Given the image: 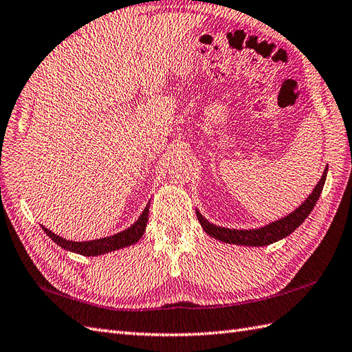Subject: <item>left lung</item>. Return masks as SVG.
Wrapping results in <instances>:
<instances>
[{
    "label": "left lung",
    "mask_w": 352,
    "mask_h": 352,
    "mask_svg": "<svg viewBox=\"0 0 352 352\" xmlns=\"http://www.w3.org/2000/svg\"><path fill=\"white\" fill-rule=\"evenodd\" d=\"M329 166H325L322 176L315 185L312 192L307 195V199L296 208L293 212L288 213L287 217H282L276 221H272L269 224L261 226L258 228H248V230H237V228H227L221 227L217 224H212L208 219H206L200 210H197V218L200 221V226L204 230L206 234L210 237L217 239V241L222 243H230V245H237V246H267L275 243L278 241H282L287 236H289L296 228L303 224V221L309 217L312 212L315 203L318 201L320 194L322 191V186L325 184V177H327Z\"/></svg>",
    "instance_id": "obj_1"
}]
</instances>
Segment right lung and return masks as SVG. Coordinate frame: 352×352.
Returning <instances> with one entry per match:
<instances>
[{
  "mask_svg": "<svg viewBox=\"0 0 352 352\" xmlns=\"http://www.w3.org/2000/svg\"><path fill=\"white\" fill-rule=\"evenodd\" d=\"M149 204L151 201L146 204V208L143 209V212L140 213V217L135 219V222L133 224L119 231V233L113 234V236H107V237H100L96 239V241H87V242H74V241H67V239L55 234L54 231L47 230L46 227L41 228L45 230V233L52 239V241L58 245L64 248L65 251H70L74 254H80L83 256H97V255H104L109 252H113L118 250H122V248L131 246L134 243H137L142 239V236L146 231V224H148V217H149Z\"/></svg>",
  "mask_w": 352,
  "mask_h": 352,
  "instance_id": "obj_1",
  "label": "right lung"
}]
</instances>
